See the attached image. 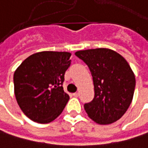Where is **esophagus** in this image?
I'll return each instance as SVG.
<instances>
[{
    "instance_id": "34e87169",
    "label": "esophagus",
    "mask_w": 148,
    "mask_h": 148,
    "mask_svg": "<svg viewBox=\"0 0 148 148\" xmlns=\"http://www.w3.org/2000/svg\"><path fill=\"white\" fill-rule=\"evenodd\" d=\"M73 95H74V97H78V96H79V93H77V92H76V93H74Z\"/></svg>"
}]
</instances>
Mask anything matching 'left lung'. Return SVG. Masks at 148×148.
Masks as SVG:
<instances>
[{
    "label": "left lung",
    "instance_id": "left-lung-1",
    "mask_svg": "<svg viewBox=\"0 0 148 148\" xmlns=\"http://www.w3.org/2000/svg\"><path fill=\"white\" fill-rule=\"evenodd\" d=\"M75 55L88 65L93 77L95 97L84 104L88 116L100 125L116 121L129 108L136 79L126 59L108 48L80 50Z\"/></svg>",
    "mask_w": 148,
    "mask_h": 148
}]
</instances>
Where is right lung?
<instances>
[{
  "mask_svg": "<svg viewBox=\"0 0 148 148\" xmlns=\"http://www.w3.org/2000/svg\"><path fill=\"white\" fill-rule=\"evenodd\" d=\"M70 56L68 52L36 53L15 71L16 99L22 112L32 121L49 123L64 110L69 96L62 85L71 64Z\"/></svg>",
  "mask_w": 148,
  "mask_h": 148,
  "instance_id": "obj_1",
  "label": "right lung"
}]
</instances>
